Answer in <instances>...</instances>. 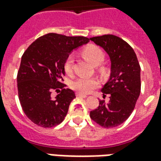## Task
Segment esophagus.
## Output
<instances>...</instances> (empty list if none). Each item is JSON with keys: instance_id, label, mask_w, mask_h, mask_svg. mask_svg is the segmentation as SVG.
Here are the masks:
<instances>
[{"instance_id": "obj_1", "label": "esophagus", "mask_w": 161, "mask_h": 161, "mask_svg": "<svg viewBox=\"0 0 161 161\" xmlns=\"http://www.w3.org/2000/svg\"><path fill=\"white\" fill-rule=\"evenodd\" d=\"M76 96H77V97H82V98H86V97H87V96H86V95L80 94V93H77V94H76Z\"/></svg>"}]
</instances>
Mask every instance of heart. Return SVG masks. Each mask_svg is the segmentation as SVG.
<instances>
[{
	"label": "heart",
	"mask_w": 161,
	"mask_h": 161,
	"mask_svg": "<svg viewBox=\"0 0 161 161\" xmlns=\"http://www.w3.org/2000/svg\"><path fill=\"white\" fill-rule=\"evenodd\" d=\"M82 55L89 60L93 65H99L104 60V53L98 46L90 45L86 46L82 51ZM74 57L70 55L64 62V70L68 75H72L74 70ZM101 70H103L102 69ZM99 85V81L94 77H80L75 80L71 84L73 90L77 91L80 94H88L91 93L94 89Z\"/></svg>",
	"instance_id": "1"
}]
</instances>
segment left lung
Masks as SVG:
<instances>
[{"mask_svg": "<svg viewBox=\"0 0 161 161\" xmlns=\"http://www.w3.org/2000/svg\"><path fill=\"white\" fill-rule=\"evenodd\" d=\"M110 58L109 79L102 89L109 102H99L90 113L91 118L102 127L115 128L130 116L141 93V67L135 51L124 40L112 34L91 38Z\"/></svg>", "mask_w": 161, "mask_h": 161, "instance_id": "8db88e82", "label": "left lung"}]
</instances>
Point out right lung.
<instances>
[{
  "label": "right lung",
  "mask_w": 161,
  "mask_h": 161,
  "mask_svg": "<svg viewBox=\"0 0 161 161\" xmlns=\"http://www.w3.org/2000/svg\"><path fill=\"white\" fill-rule=\"evenodd\" d=\"M89 41L86 37L47 33L24 53L17 75L18 95L23 111L34 124L52 128L64 121L76 97L73 91L64 89V62L74 49ZM58 87L62 91L53 98L51 91Z\"/></svg>",
  "instance_id": "1"
}]
</instances>
